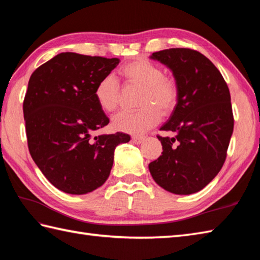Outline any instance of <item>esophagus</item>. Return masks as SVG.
I'll return each mask as SVG.
<instances>
[{"label":"esophagus","mask_w":260,"mask_h":260,"mask_svg":"<svg viewBox=\"0 0 260 260\" xmlns=\"http://www.w3.org/2000/svg\"><path fill=\"white\" fill-rule=\"evenodd\" d=\"M145 137L143 136H133L132 137V141H133V143H135V144H141V143L144 142Z\"/></svg>","instance_id":"34e87169"}]
</instances>
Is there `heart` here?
Wrapping results in <instances>:
<instances>
[{
    "label": "heart",
    "instance_id": "1",
    "mask_svg": "<svg viewBox=\"0 0 260 260\" xmlns=\"http://www.w3.org/2000/svg\"><path fill=\"white\" fill-rule=\"evenodd\" d=\"M118 75L126 85L142 87L140 109L116 114L112 126L115 131L132 135H142L155 126L161 119V113L169 115L174 110L179 101V87L176 82L164 76L159 66L146 59H136L121 66ZM93 97L102 110L112 113L119 103V85L112 76L99 80Z\"/></svg>",
    "mask_w": 260,
    "mask_h": 260
}]
</instances>
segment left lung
Masks as SVG:
<instances>
[{
	"instance_id": "8db88e82",
	"label": "left lung",
	"mask_w": 260,
	"mask_h": 260,
	"mask_svg": "<svg viewBox=\"0 0 260 260\" xmlns=\"http://www.w3.org/2000/svg\"><path fill=\"white\" fill-rule=\"evenodd\" d=\"M151 59L172 71L179 101L159 128L174 136H157L163 152L148 170L164 190L192 194L208 185L225 161L234 132L229 88L217 67L192 49H165Z\"/></svg>"
}]
</instances>
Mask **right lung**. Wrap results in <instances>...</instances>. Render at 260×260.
Returning a JSON list of instances; mask_svg holds the SVG:
<instances>
[{
	"label": "right lung",
	"mask_w": 260,
	"mask_h": 260,
	"mask_svg": "<svg viewBox=\"0 0 260 260\" xmlns=\"http://www.w3.org/2000/svg\"><path fill=\"white\" fill-rule=\"evenodd\" d=\"M119 59L62 52L35 70L23 102L27 146L48 181L69 194H86L110 174L114 151L128 134L95 131L109 123L93 97Z\"/></svg>",
	"instance_id": "right-lung-1"
}]
</instances>
